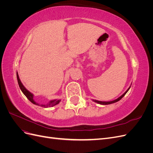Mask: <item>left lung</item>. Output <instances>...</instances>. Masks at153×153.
<instances>
[{"label":"left lung","instance_id":"obj_1","mask_svg":"<svg viewBox=\"0 0 153 153\" xmlns=\"http://www.w3.org/2000/svg\"><path fill=\"white\" fill-rule=\"evenodd\" d=\"M130 87H131V86L129 87L128 89H127V91L124 92V93L123 94V95H121V96L119 97V98H118L117 99H116V100H113V101H98V100H92V101H94V102H96V103H98V104H100V105H109V104H112V103H115V102H117V101H119L120 100H121L123 97H124V96L126 94V93H127V92L129 91V89H130Z\"/></svg>","mask_w":153,"mask_h":153}]
</instances>
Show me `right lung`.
<instances>
[{"mask_svg": "<svg viewBox=\"0 0 153 153\" xmlns=\"http://www.w3.org/2000/svg\"><path fill=\"white\" fill-rule=\"evenodd\" d=\"M16 76H17V80H18V85H19V87L20 88L21 91H22L23 93H24V94L27 97V99H28L30 101V102H32L33 104L40 106H42V107H44V108H48V107H52V106L59 104L60 101H61V100H51L50 102L47 104H41L40 105L38 103H36V101L34 100V94L31 93L30 92H29L28 90H27L26 88L24 86V85L22 84V83L20 81V79L19 78V76H18V72H16Z\"/></svg>", "mask_w": 153, "mask_h": 153, "instance_id": "1", "label": "right lung"}]
</instances>
